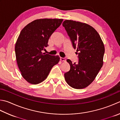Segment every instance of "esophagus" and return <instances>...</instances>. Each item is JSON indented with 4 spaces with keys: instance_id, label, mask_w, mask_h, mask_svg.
I'll use <instances>...</instances> for the list:
<instances>
[{
    "instance_id": "34e87169",
    "label": "esophagus",
    "mask_w": 120,
    "mask_h": 120,
    "mask_svg": "<svg viewBox=\"0 0 120 120\" xmlns=\"http://www.w3.org/2000/svg\"><path fill=\"white\" fill-rule=\"evenodd\" d=\"M60 60L61 61H62V62H65V61H66V59L64 58L61 57L60 58Z\"/></svg>"
}]
</instances>
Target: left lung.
<instances>
[{"mask_svg":"<svg viewBox=\"0 0 120 120\" xmlns=\"http://www.w3.org/2000/svg\"><path fill=\"white\" fill-rule=\"evenodd\" d=\"M62 25L74 48L76 49L79 59L78 63L67 60L70 65V70L64 73V79L72 88H84L94 81L102 67L104 43L94 28L86 23L67 20Z\"/></svg>","mask_w":120,"mask_h":120,"instance_id":"1","label":"left lung"}]
</instances>
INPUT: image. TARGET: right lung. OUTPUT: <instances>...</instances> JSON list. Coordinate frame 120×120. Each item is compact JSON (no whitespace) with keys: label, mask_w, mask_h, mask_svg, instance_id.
I'll return each instance as SVG.
<instances>
[{"label":"right lung","mask_w":120,"mask_h":120,"mask_svg":"<svg viewBox=\"0 0 120 120\" xmlns=\"http://www.w3.org/2000/svg\"><path fill=\"white\" fill-rule=\"evenodd\" d=\"M63 20H35L21 31L15 45V57L21 75L28 83L38 84L43 82L52 68L59 62V56H51L41 51L48 46L49 37Z\"/></svg>","instance_id":"1"}]
</instances>
